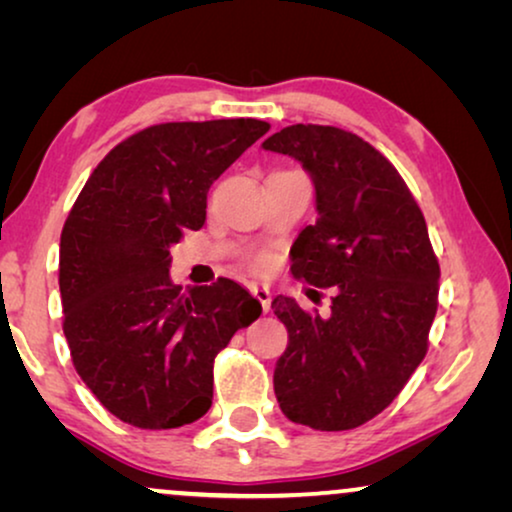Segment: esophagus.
Returning a JSON list of instances; mask_svg holds the SVG:
<instances>
[{
    "mask_svg": "<svg viewBox=\"0 0 512 512\" xmlns=\"http://www.w3.org/2000/svg\"><path fill=\"white\" fill-rule=\"evenodd\" d=\"M251 293H254V298L258 300V303L263 305V310L268 312V310H270V289H268V286H263V284H251Z\"/></svg>",
    "mask_w": 512,
    "mask_h": 512,
    "instance_id": "esophagus-1",
    "label": "esophagus"
}]
</instances>
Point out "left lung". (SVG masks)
<instances>
[{"instance_id": "1", "label": "left lung", "mask_w": 512, "mask_h": 512, "mask_svg": "<svg viewBox=\"0 0 512 512\" xmlns=\"http://www.w3.org/2000/svg\"><path fill=\"white\" fill-rule=\"evenodd\" d=\"M263 149L296 158L314 184L317 223L293 242V277L335 289L328 317L272 300L289 331L277 403L310 429H356L401 394L429 349L440 265L424 214L396 167L352 132L298 123Z\"/></svg>"}]
</instances>
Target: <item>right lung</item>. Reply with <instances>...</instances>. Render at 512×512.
<instances>
[{"instance_id":"obj_1","label":"right lung","mask_w":512,"mask_h":512,"mask_svg":"<svg viewBox=\"0 0 512 512\" xmlns=\"http://www.w3.org/2000/svg\"><path fill=\"white\" fill-rule=\"evenodd\" d=\"M268 130L256 118L151 125L104 156L67 216L62 331L76 373L125 424L205 415L216 354L261 314L233 279L181 291L170 247L205 226L209 186Z\"/></svg>"}]
</instances>
